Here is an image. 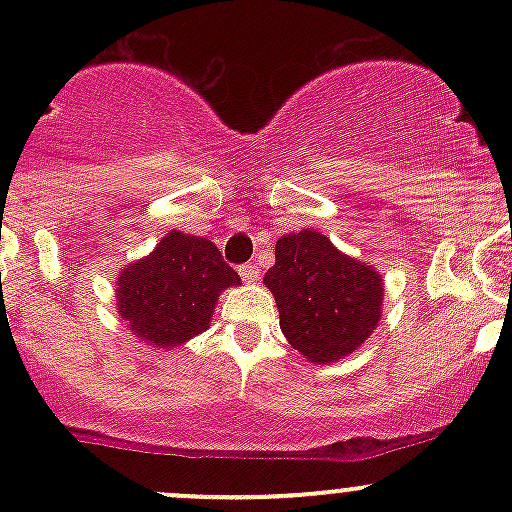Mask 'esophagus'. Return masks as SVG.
I'll return each instance as SVG.
<instances>
[{
    "mask_svg": "<svg viewBox=\"0 0 512 512\" xmlns=\"http://www.w3.org/2000/svg\"><path fill=\"white\" fill-rule=\"evenodd\" d=\"M240 277H242V282H247V285H255V282L260 280V270H257L255 265H242Z\"/></svg>",
    "mask_w": 512,
    "mask_h": 512,
    "instance_id": "esophagus-1",
    "label": "esophagus"
}]
</instances>
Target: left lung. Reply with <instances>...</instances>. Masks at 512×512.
<instances>
[{
  "mask_svg": "<svg viewBox=\"0 0 512 512\" xmlns=\"http://www.w3.org/2000/svg\"><path fill=\"white\" fill-rule=\"evenodd\" d=\"M265 285L275 294L287 342L314 364L344 359L379 324L381 277L317 230L277 240Z\"/></svg>",
  "mask_w": 512,
  "mask_h": 512,
  "instance_id": "left-lung-1",
  "label": "left lung"
}]
</instances>
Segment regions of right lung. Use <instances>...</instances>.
<instances>
[{"mask_svg": "<svg viewBox=\"0 0 512 512\" xmlns=\"http://www.w3.org/2000/svg\"><path fill=\"white\" fill-rule=\"evenodd\" d=\"M240 275L205 237L168 232L146 260L118 277V312L136 337L160 349L205 332L218 294Z\"/></svg>", "mask_w": 512, "mask_h": 512, "instance_id": "obj_1", "label": "right lung"}]
</instances>
